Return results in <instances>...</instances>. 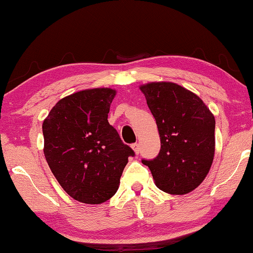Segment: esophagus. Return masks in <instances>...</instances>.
Segmentation results:
<instances>
[{"instance_id": "34e87169", "label": "esophagus", "mask_w": 253, "mask_h": 253, "mask_svg": "<svg viewBox=\"0 0 253 253\" xmlns=\"http://www.w3.org/2000/svg\"><path fill=\"white\" fill-rule=\"evenodd\" d=\"M131 148H133V151L135 152L136 155L139 153V144H137V143L133 144V145H131Z\"/></svg>"}]
</instances>
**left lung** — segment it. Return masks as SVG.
Returning a JSON list of instances; mask_svg holds the SVG:
<instances>
[{
	"label": "left lung",
	"mask_w": 253,
	"mask_h": 253,
	"mask_svg": "<svg viewBox=\"0 0 253 253\" xmlns=\"http://www.w3.org/2000/svg\"><path fill=\"white\" fill-rule=\"evenodd\" d=\"M139 90L156 120L161 150L143 160L155 186L167 194L195 190L211 170L215 153V118L197 94L172 82H151Z\"/></svg>",
	"instance_id": "obj_1"
}]
</instances>
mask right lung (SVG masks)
I'll list each match as a JSON object with an SVG mask.
<instances>
[{"instance_id":"add662e5","label":"right lung","mask_w":253,"mask_h":253,"mask_svg":"<svg viewBox=\"0 0 253 253\" xmlns=\"http://www.w3.org/2000/svg\"><path fill=\"white\" fill-rule=\"evenodd\" d=\"M116 90L75 92L51 108L42 123L43 154L61 187L84 204H102L118 190L134 151L108 123Z\"/></svg>"}]
</instances>
